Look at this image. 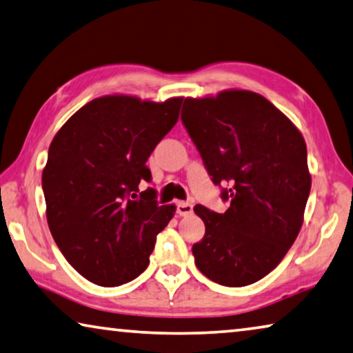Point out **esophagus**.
<instances>
[{"label":"esophagus","instance_id":"obj_1","mask_svg":"<svg viewBox=\"0 0 353 353\" xmlns=\"http://www.w3.org/2000/svg\"><path fill=\"white\" fill-rule=\"evenodd\" d=\"M176 210L181 216H188V215H192L193 205L188 204V203H182V201H181V203L176 204Z\"/></svg>","mask_w":353,"mask_h":353}]
</instances>
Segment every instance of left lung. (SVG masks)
Instances as JSON below:
<instances>
[{"label": "left lung", "mask_w": 353, "mask_h": 353, "mask_svg": "<svg viewBox=\"0 0 353 353\" xmlns=\"http://www.w3.org/2000/svg\"><path fill=\"white\" fill-rule=\"evenodd\" d=\"M182 124L201 154L225 214L196 204L205 225L194 264L212 281L242 288L275 268L297 239L311 176L306 144L275 105L251 91L185 99Z\"/></svg>", "instance_id": "8db88e82"}]
</instances>
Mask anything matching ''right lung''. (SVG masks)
<instances>
[{
	"instance_id": "right-lung-1",
	"label": "right lung",
	"mask_w": 353,
	"mask_h": 353,
	"mask_svg": "<svg viewBox=\"0 0 353 353\" xmlns=\"http://www.w3.org/2000/svg\"><path fill=\"white\" fill-rule=\"evenodd\" d=\"M182 97L163 103L137 97L94 99L56 133L42 188L47 221L67 262L89 281L114 288L149 265L157 234L176 205H159L146 166L179 119Z\"/></svg>"
}]
</instances>
